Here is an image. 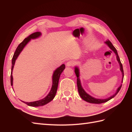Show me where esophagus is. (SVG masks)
I'll list each match as a JSON object with an SVG mask.
<instances>
[{
    "instance_id": "obj_1",
    "label": "esophagus",
    "mask_w": 132,
    "mask_h": 132,
    "mask_svg": "<svg viewBox=\"0 0 132 132\" xmlns=\"http://www.w3.org/2000/svg\"><path fill=\"white\" fill-rule=\"evenodd\" d=\"M74 65V63L73 61H68L67 62V63H66V65L67 67H70V66H73Z\"/></svg>"
}]
</instances>
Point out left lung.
Returning <instances> with one entry per match:
<instances>
[{"label": "left lung", "instance_id": "8db88e82", "mask_svg": "<svg viewBox=\"0 0 132 132\" xmlns=\"http://www.w3.org/2000/svg\"><path fill=\"white\" fill-rule=\"evenodd\" d=\"M105 43L107 44V46L110 47V48L111 50H112L114 53L116 55V57H117V61L119 64V65H120V69L122 74V82H123V77H124V72H123V67H122V64L121 62L120 59H119V57L118 56V54L117 53V51L116 50V49L115 48V47L113 46L112 43L110 41V40H108L107 41L105 42ZM75 73L77 77V86H78V92L80 96V97H81L82 99H83L84 100H85V101L89 102V103H96V104H98V103H104L108 101H109L110 100H111V98H112L113 97H114L116 95L118 92L120 90L121 87H122V84L120 85L118 88L117 89L116 92V93L113 95L112 96H111V97L107 98L105 99H98V98H94L93 97L91 96L90 95H89V94H87L86 92L85 91V90L82 89V87L81 86V82H80V80L79 79V70L78 67H76L75 68Z\"/></svg>", "mask_w": 132, "mask_h": 132}]
</instances>
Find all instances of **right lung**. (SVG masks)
<instances>
[{
  "instance_id": "add662e5",
  "label": "right lung",
  "mask_w": 132,
  "mask_h": 132,
  "mask_svg": "<svg viewBox=\"0 0 132 132\" xmlns=\"http://www.w3.org/2000/svg\"><path fill=\"white\" fill-rule=\"evenodd\" d=\"M41 35V33L40 32H36L34 34H32L30 36H29L27 38H25L23 41L19 44V45L18 46L16 50L15 53L14 54L13 57L12 58V66H11V76H10V81H11V85L13 86V75H12V72H13V70L14 68V66L15 64V63L16 61V59H17L20 53H21V52L22 51L23 48L27 45V43L29 42L31 39H35L38 38L39 36H40ZM65 65L62 64V65L60 66L57 69H56L53 74L52 77V88L49 93V94L47 95V96H46L45 98L40 100L31 102H24L26 105L30 106L32 107H38L41 106H43L50 101H51L55 97V95L56 94L57 90L58 88V82L59 79L60 78V75H61V73L63 72L64 69H65Z\"/></svg>"
}]
</instances>
